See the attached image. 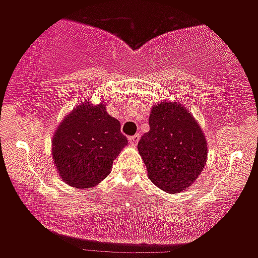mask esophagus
<instances>
[{"instance_id": "34e87169", "label": "esophagus", "mask_w": 258, "mask_h": 258, "mask_svg": "<svg viewBox=\"0 0 258 258\" xmlns=\"http://www.w3.org/2000/svg\"><path fill=\"white\" fill-rule=\"evenodd\" d=\"M139 139H140V135L139 134H136V135H134V136H131L128 139V141H130V144H131V145H136L137 143H139Z\"/></svg>"}]
</instances>
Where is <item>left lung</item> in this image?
<instances>
[{
    "label": "left lung",
    "mask_w": 258,
    "mask_h": 258,
    "mask_svg": "<svg viewBox=\"0 0 258 258\" xmlns=\"http://www.w3.org/2000/svg\"><path fill=\"white\" fill-rule=\"evenodd\" d=\"M150 131L137 144L150 180L160 189L179 194L197 179L206 164L208 144L188 109L162 103L151 109Z\"/></svg>",
    "instance_id": "8db88e82"
}]
</instances>
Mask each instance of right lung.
I'll list each match as a JSON object with an SVG mask.
<instances>
[{
	"instance_id": "obj_1",
	"label": "right lung",
	"mask_w": 258,
	"mask_h": 258,
	"mask_svg": "<svg viewBox=\"0 0 258 258\" xmlns=\"http://www.w3.org/2000/svg\"><path fill=\"white\" fill-rule=\"evenodd\" d=\"M127 144L121 123L108 114L104 104L84 103L64 118L53 136V162L67 184L89 188L109 174Z\"/></svg>"
}]
</instances>
